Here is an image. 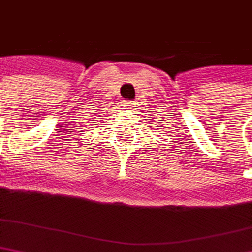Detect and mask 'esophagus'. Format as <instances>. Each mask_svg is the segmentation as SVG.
<instances>
[{"instance_id": "1", "label": "esophagus", "mask_w": 252, "mask_h": 252, "mask_svg": "<svg viewBox=\"0 0 252 252\" xmlns=\"http://www.w3.org/2000/svg\"><path fill=\"white\" fill-rule=\"evenodd\" d=\"M126 108L127 109H136L137 108V102H134V101H130V102H126Z\"/></svg>"}]
</instances>
